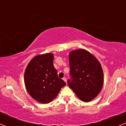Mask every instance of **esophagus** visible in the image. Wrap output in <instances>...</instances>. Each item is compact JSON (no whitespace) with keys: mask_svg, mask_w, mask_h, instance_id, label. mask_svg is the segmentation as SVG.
I'll return each instance as SVG.
<instances>
[{"mask_svg":"<svg viewBox=\"0 0 126 126\" xmlns=\"http://www.w3.org/2000/svg\"><path fill=\"white\" fill-rule=\"evenodd\" d=\"M63 80L64 81V82H66L67 80H66V77H63Z\"/></svg>","mask_w":126,"mask_h":126,"instance_id":"1","label":"esophagus"}]
</instances>
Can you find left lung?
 Returning a JSON list of instances; mask_svg holds the SVG:
<instances>
[{
  "mask_svg": "<svg viewBox=\"0 0 126 126\" xmlns=\"http://www.w3.org/2000/svg\"><path fill=\"white\" fill-rule=\"evenodd\" d=\"M71 79L68 86L83 102H90L101 92L104 83L102 67L97 58L85 49L69 55Z\"/></svg>",
  "mask_w": 126,
  "mask_h": 126,
  "instance_id": "obj_1",
  "label": "left lung"
}]
</instances>
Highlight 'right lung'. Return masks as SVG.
<instances>
[{
  "mask_svg": "<svg viewBox=\"0 0 126 126\" xmlns=\"http://www.w3.org/2000/svg\"><path fill=\"white\" fill-rule=\"evenodd\" d=\"M54 54L36 55L29 62L24 82L29 94L38 102L47 104L57 97L66 83L58 77L53 64Z\"/></svg>",
  "mask_w": 126,
  "mask_h": 126,
  "instance_id": "add662e5",
  "label": "right lung"
}]
</instances>
